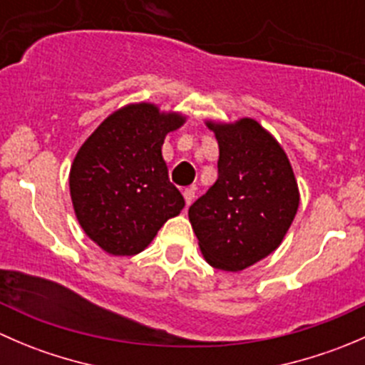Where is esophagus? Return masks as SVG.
<instances>
[{
	"mask_svg": "<svg viewBox=\"0 0 365 365\" xmlns=\"http://www.w3.org/2000/svg\"><path fill=\"white\" fill-rule=\"evenodd\" d=\"M183 197H185V203L189 206L194 201V197H196V192H194V189H185L183 190Z\"/></svg>",
	"mask_w": 365,
	"mask_h": 365,
	"instance_id": "34e87169",
	"label": "esophagus"
}]
</instances>
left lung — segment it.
Here are the masks:
<instances>
[{"label":"left lung","instance_id":"8db88e82","mask_svg":"<svg viewBox=\"0 0 365 365\" xmlns=\"http://www.w3.org/2000/svg\"><path fill=\"white\" fill-rule=\"evenodd\" d=\"M208 128L219 143L217 180L189 219L206 261L238 272L279 247L297 215L298 187L284 150L257 121Z\"/></svg>","mask_w":365,"mask_h":365}]
</instances>
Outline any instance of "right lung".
I'll list each match as a JSON object with an SVG mask.
<instances>
[{
  "instance_id": "right-lung-1",
  "label": "right lung",
  "mask_w": 365,
  "mask_h": 365,
  "mask_svg": "<svg viewBox=\"0 0 365 365\" xmlns=\"http://www.w3.org/2000/svg\"><path fill=\"white\" fill-rule=\"evenodd\" d=\"M185 118L132 104L106 118L70 169V196L84 233L113 256L141 252L185 206L162 159L165 134Z\"/></svg>"
}]
</instances>
